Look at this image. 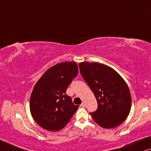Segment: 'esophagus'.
I'll return each instance as SVG.
<instances>
[{
  "label": "esophagus",
  "mask_w": 151,
  "mask_h": 151,
  "mask_svg": "<svg viewBox=\"0 0 151 151\" xmlns=\"http://www.w3.org/2000/svg\"><path fill=\"white\" fill-rule=\"evenodd\" d=\"M86 103H81V107H86Z\"/></svg>",
  "instance_id": "34e87169"
}]
</instances>
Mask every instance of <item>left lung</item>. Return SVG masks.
Segmentation results:
<instances>
[{
  "label": "left lung",
  "instance_id": "obj_1",
  "mask_svg": "<svg viewBox=\"0 0 151 151\" xmlns=\"http://www.w3.org/2000/svg\"><path fill=\"white\" fill-rule=\"evenodd\" d=\"M81 75L96 97L98 108L90 113L99 126L116 127L129 116L131 97L126 82L113 68L99 63L78 64Z\"/></svg>",
  "mask_w": 151,
  "mask_h": 151
}]
</instances>
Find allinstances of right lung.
<instances>
[{
	"instance_id": "right-lung-1",
	"label": "right lung",
	"mask_w": 151,
	"mask_h": 151,
	"mask_svg": "<svg viewBox=\"0 0 151 151\" xmlns=\"http://www.w3.org/2000/svg\"><path fill=\"white\" fill-rule=\"evenodd\" d=\"M78 75L75 62L57 63L48 70L34 86L30 111L34 120L44 129L56 131L68 124L77 110L67 88Z\"/></svg>"
}]
</instances>
